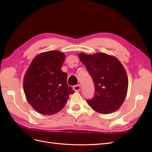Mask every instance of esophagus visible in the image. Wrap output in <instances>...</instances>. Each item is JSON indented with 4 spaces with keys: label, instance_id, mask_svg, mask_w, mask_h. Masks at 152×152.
Listing matches in <instances>:
<instances>
[{
    "label": "esophagus",
    "instance_id": "1",
    "mask_svg": "<svg viewBox=\"0 0 152 152\" xmlns=\"http://www.w3.org/2000/svg\"><path fill=\"white\" fill-rule=\"evenodd\" d=\"M73 90H74L75 91H79L80 90V89H81V87H80V85H76V86H73Z\"/></svg>",
    "mask_w": 152,
    "mask_h": 152
}]
</instances>
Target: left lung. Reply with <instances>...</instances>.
<instances>
[{
    "label": "left lung",
    "mask_w": 152,
    "mask_h": 152,
    "mask_svg": "<svg viewBox=\"0 0 152 152\" xmlns=\"http://www.w3.org/2000/svg\"><path fill=\"white\" fill-rule=\"evenodd\" d=\"M78 56L94 83V96L86 99L87 103L103 114L118 110L125 100L128 88L126 72L121 63L115 57L102 53H79Z\"/></svg>",
    "instance_id": "obj_1"
}]
</instances>
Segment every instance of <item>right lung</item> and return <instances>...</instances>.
<instances>
[{
    "label": "right lung",
    "instance_id": "add662e5",
    "mask_svg": "<svg viewBox=\"0 0 152 152\" xmlns=\"http://www.w3.org/2000/svg\"><path fill=\"white\" fill-rule=\"evenodd\" d=\"M65 54L58 50L40 53L27 69L23 79V89L29 104L39 113L53 115L66 103L73 93L67 84V73L61 67Z\"/></svg>",
    "mask_w": 152,
    "mask_h": 152
}]
</instances>
